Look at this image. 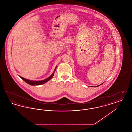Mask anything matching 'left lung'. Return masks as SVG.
Masks as SVG:
<instances>
[{
	"label": "left lung",
	"instance_id": "obj_1",
	"mask_svg": "<svg viewBox=\"0 0 132 132\" xmlns=\"http://www.w3.org/2000/svg\"><path fill=\"white\" fill-rule=\"evenodd\" d=\"M102 84H103V83H102ZM102 84H101V85H102ZM100 85H98V86H96V87H98V86H100Z\"/></svg>",
	"mask_w": 132,
	"mask_h": 132
}]
</instances>
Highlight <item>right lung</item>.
<instances>
[{"label":"right lung","mask_w":132,"mask_h":132,"mask_svg":"<svg viewBox=\"0 0 132 132\" xmlns=\"http://www.w3.org/2000/svg\"><path fill=\"white\" fill-rule=\"evenodd\" d=\"M56 67L57 66L55 67V68L54 69V71L53 73L49 77H48L47 78L44 79V80H42V81H31V80H28V79H26L25 78H23V77H21L20 76H19L20 77V78H21L26 82H27V84H29L30 85H31V86L41 85H43V84H44V83L48 82V81H50V79L53 77L54 74V73H55V70L56 69Z\"/></svg>","instance_id":"right-lung-1"}]
</instances>
